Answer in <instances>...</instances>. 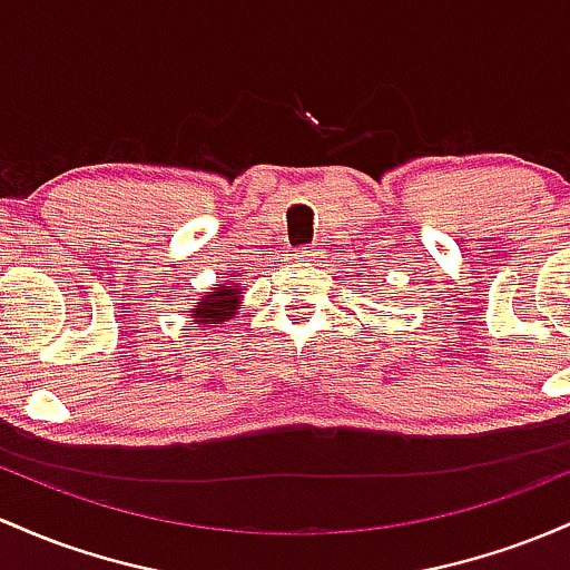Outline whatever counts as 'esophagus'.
<instances>
[{"instance_id":"34e87169","label":"esophagus","mask_w":570,"mask_h":570,"mask_svg":"<svg viewBox=\"0 0 570 570\" xmlns=\"http://www.w3.org/2000/svg\"><path fill=\"white\" fill-rule=\"evenodd\" d=\"M318 256H322V248L318 246H305L297 252V259H303V262H316Z\"/></svg>"}]
</instances>
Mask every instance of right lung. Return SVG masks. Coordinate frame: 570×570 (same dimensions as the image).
Instances as JSON below:
<instances>
[{
    "instance_id": "1",
    "label": "right lung",
    "mask_w": 570,
    "mask_h": 570,
    "mask_svg": "<svg viewBox=\"0 0 570 570\" xmlns=\"http://www.w3.org/2000/svg\"><path fill=\"white\" fill-rule=\"evenodd\" d=\"M243 286L240 284H218L210 286V292H205L199 303H194L189 308V316L194 324H203V327H218V324L229 322L240 308Z\"/></svg>"
}]
</instances>
